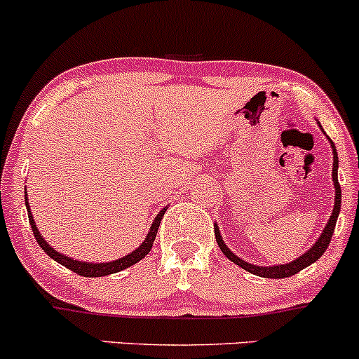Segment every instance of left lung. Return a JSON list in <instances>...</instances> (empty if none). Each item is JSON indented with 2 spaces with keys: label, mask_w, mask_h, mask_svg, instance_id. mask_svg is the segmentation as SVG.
<instances>
[{
  "label": "left lung",
  "mask_w": 359,
  "mask_h": 359,
  "mask_svg": "<svg viewBox=\"0 0 359 359\" xmlns=\"http://www.w3.org/2000/svg\"><path fill=\"white\" fill-rule=\"evenodd\" d=\"M318 128L322 129L320 122H318ZM322 133H324V129H322ZM324 135H325V133H324ZM327 140H329L330 148H332V182H334V189H336V196H334L332 215H330L329 222H327L324 230H322L320 237L317 238V242H315L309 250L303 252L300 257L294 259V261H291L288 264H276V266H257V264H250V262L243 261V259H240L238 255H235L233 252L228 249L226 243L223 242L222 233H219V226H218V224H215L216 242H218L219 249H222L223 254L226 255V257L230 259L231 262H235L237 266L242 267V269H245L247 273L261 276V278L283 279V278H290V276L300 273L302 269L309 267L310 264L317 262L318 257H322V255H324V252L327 250V247H329V243H330V238H332L334 228H336V222H337V216H339V212H341V186H339V182H337V167H339V158H337L336 147H334V143L330 141L329 136H327Z\"/></svg>",
  "instance_id": "8db88e82"
}]
</instances>
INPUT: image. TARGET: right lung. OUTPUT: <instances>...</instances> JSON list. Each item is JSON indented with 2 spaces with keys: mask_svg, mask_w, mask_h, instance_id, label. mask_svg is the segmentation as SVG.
<instances>
[{
  "mask_svg": "<svg viewBox=\"0 0 359 359\" xmlns=\"http://www.w3.org/2000/svg\"><path fill=\"white\" fill-rule=\"evenodd\" d=\"M25 206H27V212H29V223H30V226H32L35 240H37V243H39V245H41V249L44 250L50 259H54V261L61 264V266L68 267V269L73 271V273H76V274H80V276H85V278H102V276H109V274H114V273H119V271L128 269V267H131L133 264L140 262L141 259L147 257L148 252L151 250L153 242H155L156 231H158L161 218H163L165 211H167V208H163V210H161L158 215L155 216V219H153L151 226H149V231H148L147 238L143 240V243H141L140 247H136L135 250L129 252L128 255H124V257L116 259V261H110V262H85V261H78V259L68 257V255L61 254V252H57L56 249H53V247H50L49 243L46 242L44 237H42V235H41V231H39L37 224H35V222H34L32 211H30L29 198H27V187H25Z\"/></svg>",
  "mask_w": 359,
  "mask_h": 359,
  "instance_id": "add662e5",
  "label": "right lung"
}]
</instances>
